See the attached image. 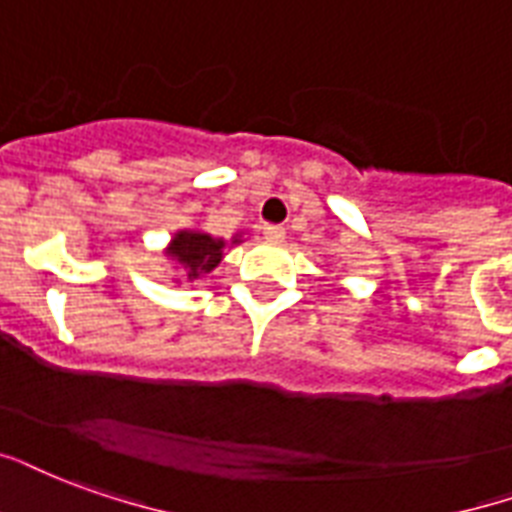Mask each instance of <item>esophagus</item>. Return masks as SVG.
<instances>
[{
  "label": "esophagus",
  "mask_w": 512,
  "mask_h": 512,
  "mask_svg": "<svg viewBox=\"0 0 512 512\" xmlns=\"http://www.w3.org/2000/svg\"><path fill=\"white\" fill-rule=\"evenodd\" d=\"M264 237H267L270 242H280L283 237H286V226L267 224V226H264Z\"/></svg>",
  "instance_id": "esophagus-1"
}]
</instances>
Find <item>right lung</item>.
<instances>
[{
	"instance_id": "obj_1",
	"label": "right lung",
	"mask_w": 512,
	"mask_h": 512,
	"mask_svg": "<svg viewBox=\"0 0 512 512\" xmlns=\"http://www.w3.org/2000/svg\"><path fill=\"white\" fill-rule=\"evenodd\" d=\"M169 256H175L186 280H199L221 264L224 240H213L210 234L202 232H180L172 240Z\"/></svg>"
}]
</instances>
